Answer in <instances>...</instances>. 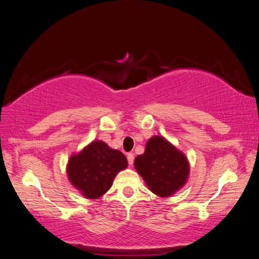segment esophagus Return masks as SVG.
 <instances>
[{
	"instance_id": "1",
	"label": "esophagus",
	"mask_w": 259,
	"mask_h": 259,
	"mask_svg": "<svg viewBox=\"0 0 259 259\" xmlns=\"http://www.w3.org/2000/svg\"><path fill=\"white\" fill-rule=\"evenodd\" d=\"M127 161L130 165H133V163H134V154L127 153Z\"/></svg>"
}]
</instances>
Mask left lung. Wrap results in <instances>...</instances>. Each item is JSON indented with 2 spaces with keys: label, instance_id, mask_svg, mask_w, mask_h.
<instances>
[{
  "label": "left lung",
  "instance_id": "left-lung-1",
  "mask_svg": "<svg viewBox=\"0 0 259 259\" xmlns=\"http://www.w3.org/2000/svg\"><path fill=\"white\" fill-rule=\"evenodd\" d=\"M134 166L149 189L161 198L182 189L190 171L187 156L162 136L147 140L145 152L136 156Z\"/></svg>",
  "mask_w": 259,
  "mask_h": 259
}]
</instances>
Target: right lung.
I'll use <instances>...</instances> for the list:
<instances>
[{"instance_id": "obj_1", "label": "right lung", "mask_w": 259, "mask_h": 259, "mask_svg": "<svg viewBox=\"0 0 259 259\" xmlns=\"http://www.w3.org/2000/svg\"><path fill=\"white\" fill-rule=\"evenodd\" d=\"M126 167V156L121 151L101 140H93L80 152L70 156L67 176L83 197L95 200L110 189L116 174Z\"/></svg>"}]
</instances>
